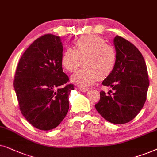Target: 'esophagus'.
<instances>
[{
  "mask_svg": "<svg viewBox=\"0 0 157 157\" xmlns=\"http://www.w3.org/2000/svg\"><path fill=\"white\" fill-rule=\"evenodd\" d=\"M80 90L82 92H84V93H85V92H87L89 90L88 88H87V87H80Z\"/></svg>",
  "mask_w": 157,
  "mask_h": 157,
  "instance_id": "34e87169",
  "label": "esophagus"
}]
</instances>
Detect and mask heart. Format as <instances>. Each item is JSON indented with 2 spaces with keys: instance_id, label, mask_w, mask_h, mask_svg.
<instances>
[{
  "instance_id": "heart-1",
  "label": "heart",
  "mask_w": 157,
  "mask_h": 157,
  "mask_svg": "<svg viewBox=\"0 0 157 157\" xmlns=\"http://www.w3.org/2000/svg\"><path fill=\"white\" fill-rule=\"evenodd\" d=\"M76 49L67 48L62 57L65 69L75 72L84 62L85 67L78 71L71 80L81 86H90L100 79L110 76L117 62V54L111 45L101 37L89 35L75 42Z\"/></svg>"
}]
</instances>
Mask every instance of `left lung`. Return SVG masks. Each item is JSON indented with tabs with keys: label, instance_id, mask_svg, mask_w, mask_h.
<instances>
[{
	"label": "left lung",
	"instance_id": "8db88e82",
	"mask_svg": "<svg viewBox=\"0 0 157 157\" xmlns=\"http://www.w3.org/2000/svg\"><path fill=\"white\" fill-rule=\"evenodd\" d=\"M113 44L117 54L116 67L102 84L110 87L113 93L100 92L95 108L106 121L124 124L133 120L147 100L149 80L145 60L133 44L116 36ZM111 93V90H110Z\"/></svg>",
	"mask_w": 157,
	"mask_h": 157
}]
</instances>
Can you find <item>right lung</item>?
Instances as JSON below:
<instances>
[{
    "mask_svg": "<svg viewBox=\"0 0 157 157\" xmlns=\"http://www.w3.org/2000/svg\"><path fill=\"white\" fill-rule=\"evenodd\" d=\"M59 36L46 34L23 54L13 82L20 110L33 127L49 131L59 126L69 110L73 85L62 70Z\"/></svg>",
    "mask_w": 157,
    "mask_h": 157,
    "instance_id": "right-lung-1",
    "label": "right lung"
}]
</instances>
